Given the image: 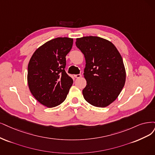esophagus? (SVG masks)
<instances>
[{"instance_id":"34e87169","label":"esophagus","mask_w":155,"mask_h":155,"mask_svg":"<svg viewBox=\"0 0 155 155\" xmlns=\"http://www.w3.org/2000/svg\"><path fill=\"white\" fill-rule=\"evenodd\" d=\"M74 77H75L76 78H81L82 77V75L81 74H74Z\"/></svg>"}]
</instances>
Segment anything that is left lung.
<instances>
[{"instance_id":"1","label":"left lung","mask_w":155,"mask_h":155,"mask_svg":"<svg viewBox=\"0 0 155 155\" xmlns=\"http://www.w3.org/2000/svg\"><path fill=\"white\" fill-rule=\"evenodd\" d=\"M84 55V76L87 85L84 99L97 107H106L115 101L124 87L126 70L122 57L111 41L98 36L76 39Z\"/></svg>"}]
</instances>
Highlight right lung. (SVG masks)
Returning a JSON list of instances; mask_svg holds the SVG:
<instances>
[{"mask_svg":"<svg viewBox=\"0 0 155 155\" xmlns=\"http://www.w3.org/2000/svg\"><path fill=\"white\" fill-rule=\"evenodd\" d=\"M73 43V38L66 37L51 39L36 50L28 62V88L45 107L51 108L62 104L73 83L64 70L66 56Z\"/></svg>","mask_w":155,"mask_h":155,"instance_id":"add662e5","label":"right lung"}]
</instances>
